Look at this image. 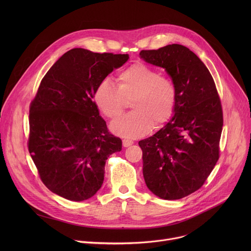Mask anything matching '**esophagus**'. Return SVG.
<instances>
[{"label":"esophagus","instance_id":"esophagus-1","mask_svg":"<svg viewBox=\"0 0 251 251\" xmlns=\"http://www.w3.org/2000/svg\"><path fill=\"white\" fill-rule=\"evenodd\" d=\"M133 141L132 140H128V139H124L123 140V146L124 147H129V146H131V145H133Z\"/></svg>","mask_w":251,"mask_h":251}]
</instances>
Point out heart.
<instances>
[{"label": "heart", "mask_w": 251, "mask_h": 251, "mask_svg": "<svg viewBox=\"0 0 251 251\" xmlns=\"http://www.w3.org/2000/svg\"><path fill=\"white\" fill-rule=\"evenodd\" d=\"M118 86L110 79L101 80L94 89L97 109L108 119L119 118L131 102L130 114L112 123L113 133L126 138H140L154 128L164 126L173 116L177 89L168 76L143 62H135L117 76Z\"/></svg>", "instance_id": "heart-1"}]
</instances>
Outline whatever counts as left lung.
Listing matches in <instances>:
<instances>
[{
	"instance_id": "obj_1",
	"label": "left lung",
	"mask_w": 251,
	"mask_h": 251,
	"mask_svg": "<svg viewBox=\"0 0 251 251\" xmlns=\"http://www.w3.org/2000/svg\"><path fill=\"white\" fill-rule=\"evenodd\" d=\"M140 57L163 67L177 89L172 119L139 141L148 189L164 200H180L199 190L220 157L223 109L213 78L188 48L168 45L141 50Z\"/></svg>"
}]
</instances>
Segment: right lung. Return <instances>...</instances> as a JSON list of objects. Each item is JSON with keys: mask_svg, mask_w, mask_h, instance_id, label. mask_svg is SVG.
I'll use <instances>...</instances> for the list:
<instances>
[{"mask_svg": "<svg viewBox=\"0 0 251 251\" xmlns=\"http://www.w3.org/2000/svg\"><path fill=\"white\" fill-rule=\"evenodd\" d=\"M129 59L128 54L73 49L43 78L29 108L28 152L41 180L52 193L82 201L104 181L106 160L122 149L99 115L97 84Z\"/></svg>", "mask_w": 251, "mask_h": 251, "instance_id": "obj_1", "label": "right lung"}]
</instances>
